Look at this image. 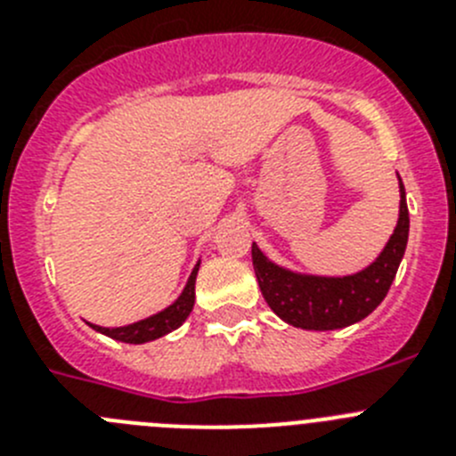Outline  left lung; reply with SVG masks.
Segmentation results:
<instances>
[{
  "mask_svg": "<svg viewBox=\"0 0 456 456\" xmlns=\"http://www.w3.org/2000/svg\"><path fill=\"white\" fill-rule=\"evenodd\" d=\"M400 180V216L384 251L368 267L347 276L301 273L269 260L256 241L251 247L253 269L265 301L278 317L305 331L345 329L377 308L388 294L409 241V208Z\"/></svg>",
  "mask_w": 456,
  "mask_h": 456,
  "instance_id": "1",
  "label": "left lung"
}]
</instances>
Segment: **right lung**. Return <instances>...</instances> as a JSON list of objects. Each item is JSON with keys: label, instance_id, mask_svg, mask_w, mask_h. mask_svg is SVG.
<instances>
[{"label": "right lung", "instance_id": "right-lung-1", "mask_svg": "<svg viewBox=\"0 0 456 456\" xmlns=\"http://www.w3.org/2000/svg\"><path fill=\"white\" fill-rule=\"evenodd\" d=\"M199 267L200 263H196V267L189 273L187 285H184V289L180 292L178 299L173 301L171 305H167L164 310H159V313H155V315L134 322V324L114 326V329L91 324V322H88V326L95 329L98 333H102V336L114 338V340L120 342H130V345H143V342L157 340V338L175 331L178 326H183V322L187 320L189 313L193 310V301H196V273H199Z\"/></svg>", "mask_w": 456, "mask_h": 456}]
</instances>
